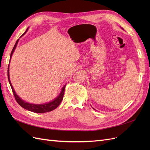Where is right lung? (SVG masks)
I'll use <instances>...</instances> for the list:
<instances>
[{
    "mask_svg": "<svg viewBox=\"0 0 150 150\" xmlns=\"http://www.w3.org/2000/svg\"><path fill=\"white\" fill-rule=\"evenodd\" d=\"M28 28L27 29L25 33L22 35V36L24 35L25 34V33L27 31H28ZM19 42V39L17 40V41L14 45V46H13V49H12V51L11 52V56H10V61H11V57L12 56V54L14 51V50L17 46V44ZM8 69H9V64H8V71H7V76H8V82H9V84L11 85V87L12 88V92L13 94V96L15 97V99L16 101L17 102V103L19 104V105L22 107L23 108L25 109V110H28L32 112H36V113H44V112H49V111H51L54 110H55L56 108H57V106L59 105L60 103H61L62 100L63 99V96H64V91H65V87H66V85L64 86V87L62 88L61 92L60 93V94L59 95V96L53 100L51 102H49L46 104H31V103H29L28 102H25L24 101L22 100L21 99L19 96H17V94L16 93L14 89H13V87H12V85L11 83V81H10V78H9V72H8Z\"/></svg>",
    "mask_w": 150,
    "mask_h": 150,
    "instance_id": "right-lung-1",
    "label": "right lung"
}]
</instances>
